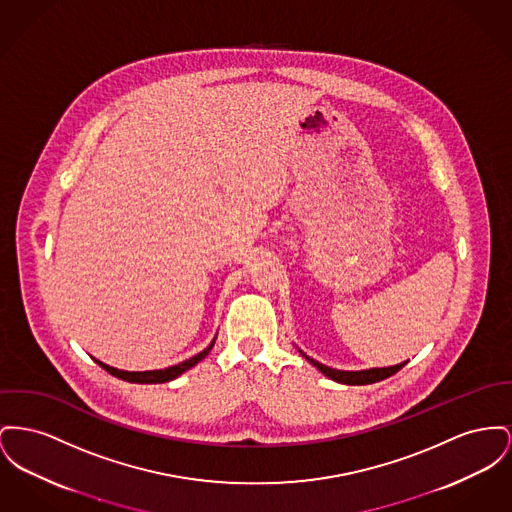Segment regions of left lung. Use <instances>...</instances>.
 I'll use <instances>...</instances> for the list:
<instances>
[{
	"label": "left lung",
	"mask_w": 512,
	"mask_h": 512,
	"mask_svg": "<svg viewBox=\"0 0 512 512\" xmlns=\"http://www.w3.org/2000/svg\"><path fill=\"white\" fill-rule=\"evenodd\" d=\"M303 358L311 361L321 373L331 377L332 381L344 383V385H371V383L383 381V379L394 375L396 371H400L408 363V361H404V363H398V365H392V367H377V369H365V371H338V369H331V367H327V365H323L319 361L307 358L305 354H303Z\"/></svg>",
	"instance_id": "left-lung-1"
}]
</instances>
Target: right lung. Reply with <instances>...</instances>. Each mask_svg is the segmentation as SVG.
I'll return each mask as SVG.
<instances>
[{
	"label": "right lung",
	"mask_w": 512,
	"mask_h": 512,
	"mask_svg": "<svg viewBox=\"0 0 512 512\" xmlns=\"http://www.w3.org/2000/svg\"><path fill=\"white\" fill-rule=\"evenodd\" d=\"M212 346H214V340H212L211 344H209L201 354H197V356H193V358H189V360L181 361L178 365H172V367H166V369H156V371H121V369L110 367V365H106V363H102V361H94H96L102 369H106L110 375H114V377H118V379H123V381H129V383H141V385L168 383V381L180 377L183 371L191 369L195 363H199V361L203 360V358L211 352Z\"/></svg>",
	"instance_id": "obj_1"
}]
</instances>
